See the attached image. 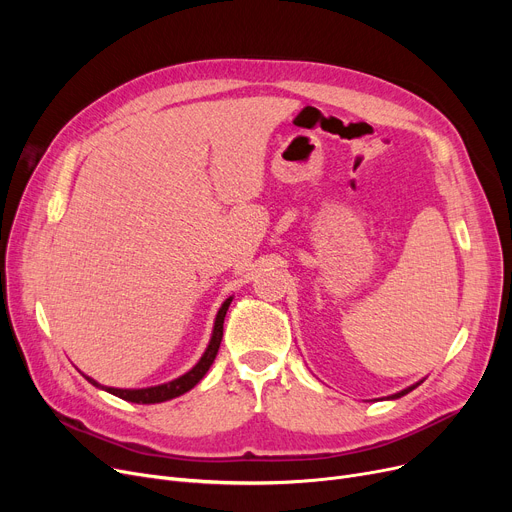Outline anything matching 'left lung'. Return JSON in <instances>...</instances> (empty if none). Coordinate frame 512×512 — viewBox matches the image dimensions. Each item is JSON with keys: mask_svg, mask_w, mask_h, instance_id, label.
<instances>
[{"mask_svg": "<svg viewBox=\"0 0 512 512\" xmlns=\"http://www.w3.org/2000/svg\"><path fill=\"white\" fill-rule=\"evenodd\" d=\"M413 388H415V386H411V388H407V390H402V392H398V394H394V396H390V398H400V396H405V394H409Z\"/></svg>", "mask_w": 512, "mask_h": 512, "instance_id": "obj_1", "label": "left lung"}]
</instances>
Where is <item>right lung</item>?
I'll return each instance as SVG.
<instances>
[{
  "label": "right lung",
  "instance_id": "right-lung-1",
  "mask_svg": "<svg viewBox=\"0 0 512 512\" xmlns=\"http://www.w3.org/2000/svg\"><path fill=\"white\" fill-rule=\"evenodd\" d=\"M232 303V297L224 301V305L220 307L218 311V317H215V326H213V334H211V340H209V346L207 351L203 353L201 361L188 371L184 375H180V378L168 382V384H161V386H153V388H141V390H122V388H107V386H101L97 384L95 380L87 378L93 386L110 392L122 400H128V402H137V405H155V402H166V400H172L184 392H188L191 388H195L203 375L209 371L215 355H218L220 351V342H222V336H224V317H226V311Z\"/></svg>",
  "mask_w": 512,
  "mask_h": 512
}]
</instances>
